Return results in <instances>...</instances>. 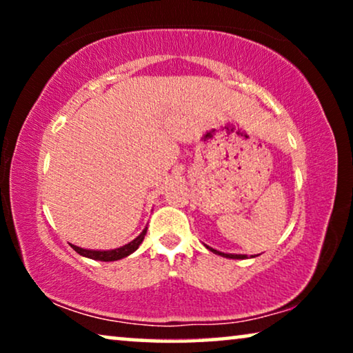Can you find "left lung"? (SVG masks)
<instances>
[{
  "label": "left lung",
  "mask_w": 353,
  "mask_h": 353,
  "mask_svg": "<svg viewBox=\"0 0 353 353\" xmlns=\"http://www.w3.org/2000/svg\"><path fill=\"white\" fill-rule=\"evenodd\" d=\"M207 249L212 250V252H214V254L221 255V257H226V259H248V257H245V255H241V254H225V252H220V250L212 249V248H209V245H207Z\"/></svg>",
  "instance_id": "left-lung-1"
}]
</instances>
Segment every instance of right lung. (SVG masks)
Segmentation results:
<instances>
[{
  "label": "right lung",
  "instance_id": "obj_1",
  "mask_svg": "<svg viewBox=\"0 0 353 353\" xmlns=\"http://www.w3.org/2000/svg\"><path fill=\"white\" fill-rule=\"evenodd\" d=\"M146 231H148V226L141 231V233H139V236H137L133 241H130L128 244H125L122 248H117V249H110V250H91V249L79 248V245H74V244L70 245L75 252H79L86 259L101 260V262H114V260H120L123 257H128L130 254H133L134 250L139 248V244L143 243L144 236H146Z\"/></svg>",
  "mask_w": 353,
  "mask_h": 353
}]
</instances>
